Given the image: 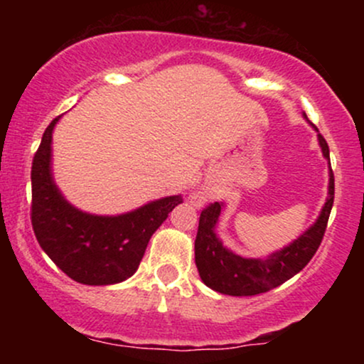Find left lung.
I'll return each mask as SVG.
<instances>
[{
  "mask_svg": "<svg viewBox=\"0 0 364 364\" xmlns=\"http://www.w3.org/2000/svg\"><path fill=\"white\" fill-rule=\"evenodd\" d=\"M318 141L323 157L330 161L328 145L320 133ZM332 205L333 173L330 168L328 196L316 223L289 246L269 255L267 258H245L225 248L223 241L217 237L215 224L224 203H210L200 214L198 232L195 240V263L203 284L223 294L255 296L289 281L292 275L301 272L318 250L327 229Z\"/></svg>",
  "mask_w": 364,
  "mask_h": 364,
  "instance_id": "1",
  "label": "left lung"
}]
</instances>
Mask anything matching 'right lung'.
Here are the masks:
<instances>
[{
  "label": "right lung",
  "mask_w": 364,
  "mask_h": 364,
  "mask_svg": "<svg viewBox=\"0 0 364 364\" xmlns=\"http://www.w3.org/2000/svg\"><path fill=\"white\" fill-rule=\"evenodd\" d=\"M54 118L32 161L31 219L41 248L73 281L109 286L139 269L150 236L168 219L181 195L150 202L121 215H94L65 200L51 173Z\"/></svg>",
  "instance_id": "add662e5"
}]
</instances>
